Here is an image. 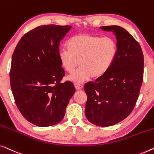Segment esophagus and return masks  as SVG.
Segmentation results:
<instances>
[{
    "label": "esophagus",
    "mask_w": 154,
    "mask_h": 154,
    "mask_svg": "<svg viewBox=\"0 0 154 154\" xmlns=\"http://www.w3.org/2000/svg\"><path fill=\"white\" fill-rule=\"evenodd\" d=\"M75 87L76 88V90H80L82 89V87H83V86L79 84H75Z\"/></svg>",
    "instance_id": "1"
}]
</instances>
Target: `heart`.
<instances>
[{
    "label": "heart",
    "instance_id": "heart-1",
    "mask_svg": "<svg viewBox=\"0 0 154 154\" xmlns=\"http://www.w3.org/2000/svg\"><path fill=\"white\" fill-rule=\"evenodd\" d=\"M67 49L58 52L60 66L68 73V79L75 83H82L93 77L99 79L112 68L118 53V44L111 36L101 37L90 34H79L69 39Z\"/></svg>",
    "mask_w": 154,
    "mask_h": 154
}]
</instances>
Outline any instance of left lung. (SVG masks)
<instances>
[{"mask_svg": "<svg viewBox=\"0 0 154 154\" xmlns=\"http://www.w3.org/2000/svg\"><path fill=\"white\" fill-rule=\"evenodd\" d=\"M100 29L115 35L118 53L103 77L84 86L85 115L93 124L107 127L125 119L134 109L143 82L144 56L139 43L123 28L108 26Z\"/></svg>", "mask_w": 154, "mask_h": 154, "instance_id": "1", "label": "left lung"}]
</instances>
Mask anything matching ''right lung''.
<instances>
[{"label":"right lung","instance_id":"1","mask_svg":"<svg viewBox=\"0 0 154 154\" xmlns=\"http://www.w3.org/2000/svg\"><path fill=\"white\" fill-rule=\"evenodd\" d=\"M71 27H37L21 38L13 53L10 77L15 103L23 117L38 126L61 121L75 92L72 82H60L65 71L58 60L59 43Z\"/></svg>","mask_w":154,"mask_h":154}]
</instances>
